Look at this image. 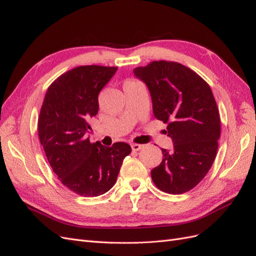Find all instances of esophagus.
I'll return each instance as SVG.
<instances>
[{
	"label": "esophagus",
	"instance_id": "34e87169",
	"mask_svg": "<svg viewBox=\"0 0 256 256\" xmlns=\"http://www.w3.org/2000/svg\"><path fill=\"white\" fill-rule=\"evenodd\" d=\"M131 148H132V150H134V152H138V150H140L143 148V145H141V144H132V145H131Z\"/></svg>",
	"mask_w": 256,
	"mask_h": 256
}]
</instances>
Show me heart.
<instances>
[{
  "instance_id": "obj_1",
  "label": "heart",
  "mask_w": 256,
  "mask_h": 256,
  "mask_svg": "<svg viewBox=\"0 0 256 256\" xmlns=\"http://www.w3.org/2000/svg\"><path fill=\"white\" fill-rule=\"evenodd\" d=\"M128 82H134V81H128Z\"/></svg>"
}]
</instances>
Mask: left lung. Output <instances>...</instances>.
<instances>
[{"label": "left lung", "instance_id": "left-lung-1", "mask_svg": "<svg viewBox=\"0 0 256 256\" xmlns=\"http://www.w3.org/2000/svg\"><path fill=\"white\" fill-rule=\"evenodd\" d=\"M150 90L154 118L168 124L173 148H162L152 170L154 184L170 194L194 188L212 168L221 132L218 106L209 85L180 63L156 60L134 69Z\"/></svg>", "mask_w": 256, "mask_h": 256}]
</instances>
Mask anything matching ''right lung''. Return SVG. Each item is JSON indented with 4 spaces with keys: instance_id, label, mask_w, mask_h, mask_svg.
<instances>
[{
    "instance_id": "right-lung-1",
    "label": "right lung",
    "mask_w": 256,
    "mask_h": 256,
    "mask_svg": "<svg viewBox=\"0 0 256 256\" xmlns=\"http://www.w3.org/2000/svg\"><path fill=\"white\" fill-rule=\"evenodd\" d=\"M118 67L80 66L54 81L46 92L38 136L49 164L68 189L92 198L109 191L118 180L129 144L104 146L86 136L88 120L99 110L98 95Z\"/></svg>"
}]
</instances>
